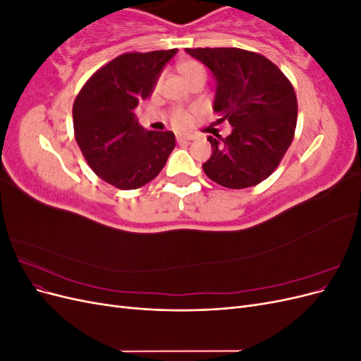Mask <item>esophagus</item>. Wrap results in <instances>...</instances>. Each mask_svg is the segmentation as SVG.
<instances>
[{"instance_id":"obj_1","label":"esophagus","mask_w":361,"mask_h":361,"mask_svg":"<svg viewBox=\"0 0 361 361\" xmlns=\"http://www.w3.org/2000/svg\"><path fill=\"white\" fill-rule=\"evenodd\" d=\"M176 140H178V143H187V141H190L192 138L190 135H178Z\"/></svg>"}]
</instances>
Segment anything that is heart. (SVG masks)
Here are the masks:
<instances>
[{"mask_svg": "<svg viewBox=\"0 0 361 361\" xmlns=\"http://www.w3.org/2000/svg\"><path fill=\"white\" fill-rule=\"evenodd\" d=\"M178 71L185 82L192 78H197V76H204L206 78V69L197 60H182L178 64ZM171 120L178 128H187L191 123V116L185 111H176L173 114Z\"/></svg>", "mask_w": 361, "mask_h": 361, "instance_id": "b5f03b06", "label": "heart"}]
</instances>
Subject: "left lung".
<instances>
[{"instance_id":"obj_1","label":"left lung","mask_w":361,"mask_h":361,"mask_svg":"<svg viewBox=\"0 0 361 361\" xmlns=\"http://www.w3.org/2000/svg\"><path fill=\"white\" fill-rule=\"evenodd\" d=\"M214 75V111L228 122L226 138L209 135L212 155L203 164L218 185L243 190L265 180L290 146L297 96L283 72L260 54L239 48H187Z\"/></svg>"}]
</instances>
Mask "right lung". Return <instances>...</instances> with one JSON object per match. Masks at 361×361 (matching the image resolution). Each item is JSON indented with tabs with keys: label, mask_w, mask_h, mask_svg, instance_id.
Listing matches in <instances>:
<instances>
[{
	"label": "right lung",
	"mask_w": 361,
	"mask_h": 361,
	"mask_svg": "<svg viewBox=\"0 0 361 361\" xmlns=\"http://www.w3.org/2000/svg\"><path fill=\"white\" fill-rule=\"evenodd\" d=\"M178 49L129 52L105 64L73 102L75 140L90 169L120 190L155 179L176 146L171 130L138 123L135 108L154 92L164 66Z\"/></svg>",
	"instance_id": "right-lung-1"
}]
</instances>
